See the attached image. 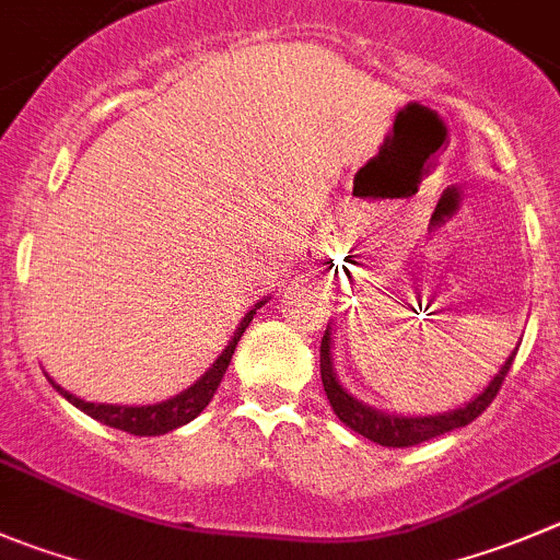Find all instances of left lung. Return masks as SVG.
Masks as SVG:
<instances>
[{"label":"left lung","instance_id":"1","mask_svg":"<svg viewBox=\"0 0 560 560\" xmlns=\"http://www.w3.org/2000/svg\"><path fill=\"white\" fill-rule=\"evenodd\" d=\"M514 354L505 360L503 369L498 371V376L489 382V387L481 396L472 398L467 407L454 409V412L445 415H434V418H396V415L376 412V409L365 407V404H360L357 398H351L349 393L338 385V380H335L332 374V363H329V332L322 338V382L324 393H327L329 404H332L340 423H346L351 431H357V434L369 436L371 443L385 445V448H412V445L425 443L431 436H440L445 434V431H454L472 423V420L494 401L505 374H509L511 363H514Z\"/></svg>","mask_w":560,"mask_h":560}]
</instances>
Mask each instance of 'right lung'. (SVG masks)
Listing matches in <instances>:
<instances>
[{
  "label": "right lung",
  "mask_w": 560,
  "mask_h": 560,
  "mask_svg": "<svg viewBox=\"0 0 560 560\" xmlns=\"http://www.w3.org/2000/svg\"><path fill=\"white\" fill-rule=\"evenodd\" d=\"M260 305H264V302H260ZM253 313L255 311H249L247 316H244L242 327L236 329V335H233L231 343L225 346V351L220 354V360H217V363L206 371L203 380H197L189 390H184L180 396L170 398V401L153 404V407H112V404L82 401V398L71 396V393H66L62 387H57L55 382H51V385H55L57 390H60L62 396L73 404V407H79L82 412H88L90 418L101 420V423L112 425V429L129 431V434H137V436L167 434V431L189 423L191 418H197V415L203 412L206 404L211 401V396H214L217 387H220L228 365H231V357H233V349H236L238 338H242V332L247 329V324L253 322Z\"/></svg>",
  "instance_id": "1"
}]
</instances>
